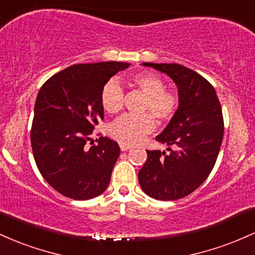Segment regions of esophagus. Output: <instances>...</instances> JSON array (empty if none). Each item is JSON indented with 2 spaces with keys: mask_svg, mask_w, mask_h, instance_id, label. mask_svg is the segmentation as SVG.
<instances>
[{
  "mask_svg": "<svg viewBox=\"0 0 255 255\" xmlns=\"http://www.w3.org/2000/svg\"><path fill=\"white\" fill-rule=\"evenodd\" d=\"M119 147H120V149H122L123 151H125V150L130 149L131 145L130 144H125V143H119Z\"/></svg>",
  "mask_w": 255,
  "mask_h": 255,
  "instance_id": "34e87169",
  "label": "esophagus"
}]
</instances>
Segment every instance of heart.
I'll return each mask as SVG.
<instances>
[{"instance_id":"b5f03b06","label":"heart","mask_w":255,"mask_h":255,"mask_svg":"<svg viewBox=\"0 0 255 255\" xmlns=\"http://www.w3.org/2000/svg\"><path fill=\"white\" fill-rule=\"evenodd\" d=\"M132 83L145 94L142 111H149L161 122L173 118L178 107V99L171 91L165 90V83L159 76L149 72L137 73ZM101 104L106 112L118 113L124 105V91L116 79L105 84L101 93ZM155 128V120L150 113L125 114L110 125V135L125 144H135Z\"/></svg>"}]
</instances>
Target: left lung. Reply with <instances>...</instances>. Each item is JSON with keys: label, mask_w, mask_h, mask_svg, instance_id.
<instances>
[{"label": "left lung", "mask_w": 255, "mask_h": 255, "mask_svg": "<svg viewBox=\"0 0 255 255\" xmlns=\"http://www.w3.org/2000/svg\"><path fill=\"white\" fill-rule=\"evenodd\" d=\"M142 65L172 79L178 88V108L155 137L174 149L147 150L138 182L153 199L178 200L197 189L216 164L224 133L222 107L214 88L195 71L178 64Z\"/></svg>", "instance_id": "obj_1"}]
</instances>
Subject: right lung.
Here are the masks:
<instances>
[{"instance_id": "add662e5", "label": "right lung", "mask_w": 255, "mask_h": 255, "mask_svg": "<svg viewBox=\"0 0 255 255\" xmlns=\"http://www.w3.org/2000/svg\"><path fill=\"white\" fill-rule=\"evenodd\" d=\"M127 62L73 65L54 74L37 95L31 145L39 172L51 187L73 200H89L107 189L118 143L100 137L85 147L95 125L104 119L101 93Z\"/></svg>"}]
</instances>
